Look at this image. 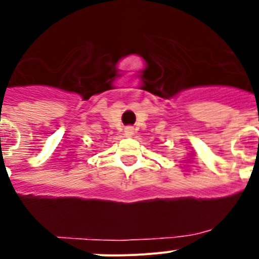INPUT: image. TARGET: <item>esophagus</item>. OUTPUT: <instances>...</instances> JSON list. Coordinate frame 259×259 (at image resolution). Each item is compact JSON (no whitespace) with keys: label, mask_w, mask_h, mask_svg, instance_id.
Wrapping results in <instances>:
<instances>
[{"label":"esophagus","mask_w":259,"mask_h":259,"mask_svg":"<svg viewBox=\"0 0 259 259\" xmlns=\"http://www.w3.org/2000/svg\"><path fill=\"white\" fill-rule=\"evenodd\" d=\"M133 134H134V129H133L132 126H127L126 129H125V135H126V137H133Z\"/></svg>","instance_id":"1"}]
</instances>
